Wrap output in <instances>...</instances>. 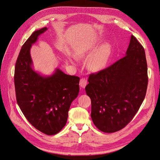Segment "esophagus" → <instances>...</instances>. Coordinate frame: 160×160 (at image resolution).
<instances>
[{"label": "esophagus", "instance_id": "esophagus-1", "mask_svg": "<svg viewBox=\"0 0 160 160\" xmlns=\"http://www.w3.org/2000/svg\"><path fill=\"white\" fill-rule=\"evenodd\" d=\"M87 84H88V81H87V79H81L80 80L79 85H80L81 88H85V86L87 85Z\"/></svg>", "mask_w": 160, "mask_h": 160}]
</instances>
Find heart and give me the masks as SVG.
Wrapping results in <instances>:
<instances>
[{"label":"heart","instance_id":"obj_1","mask_svg":"<svg viewBox=\"0 0 160 160\" xmlns=\"http://www.w3.org/2000/svg\"><path fill=\"white\" fill-rule=\"evenodd\" d=\"M93 49L89 46L81 45L76 51V55L79 58L88 57ZM111 55V46L108 42L99 46L89 57L87 61V67L92 72H98L108 65Z\"/></svg>","mask_w":160,"mask_h":160}]
</instances>
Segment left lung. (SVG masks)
<instances>
[{
    "instance_id": "1",
    "label": "left lung",
    "mask_w": 160,
    "mask_h": 160,
    "mask_svg": "<svg viewBox=\"0 0 160 160\" xmlns=\"http://www.w3.org/2000/svg\"><path fill=\"white\" fill-rule=\"evenodd\" d=\"M85 91L91 100V117L105 133L123 129L141 106L148 88L145 51L131 36L125 56L96 74H91Z\"/></svg>"
}]
</instances>
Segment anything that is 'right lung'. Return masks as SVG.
<instances>
[{
  "label": "right lung",
  "instance_id": "1",
  "mask_svg": "<svg viewBox=\"0 0 160 160\" xmlns=\"http://www.w3.org/2000/svg\"><path fill=\"white\" fill-rule=\"evenodd\" d=\"M47 29L33 32L24 43L16 62L14 81L17 103L28 122L51 135L66 125L71 103L79 95L80 79L58 68L48 76L34 70L31 48Z\"/></svg>",
  "mask_w": 160,
  "mask_h": 160
}]
</instances>
